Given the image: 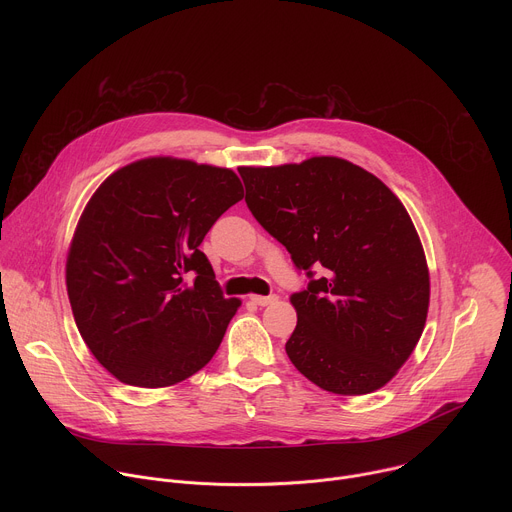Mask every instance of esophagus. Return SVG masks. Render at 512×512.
Listing matches in <instances>:
<instances>
[{
    "instance_id": "1",
    "label": "esophagus",
    "mask_w": 512,
    "mask_h": 512,
    "mask_svg": "<svg viewBox=\"0 0 512 512\" xmlns=\"http://www.w3.org/2000/svg\"><path fill=\"white\" fill-rule=\"evenodd\" d=\"M249 300L257 306H269L277 302V296H249Z\"/></svg>"
}]
</instances>
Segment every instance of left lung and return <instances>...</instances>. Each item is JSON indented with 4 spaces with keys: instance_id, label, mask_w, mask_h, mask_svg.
<instances>
[{
    "instance_id": "8db88e82",
    "label": "left lung",
    "mask_w": 512,
    "mask_h": 512,
    "mask_svg": "<svg viewBox=\"0 0 512 512\" xmlns=\"http://www.w3.org/2000/svg\"><path fill=\"white\" fill-rule=\"evenodd\" d=\"M245 202L310 277L285 352L324 391L385 387L425 328L429 269L403 202L371 172L334 158L243 166ZM325 267L314 280L311 265Z\"/></svg>"
}]
</instances>
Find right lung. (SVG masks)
I'll use <instances>...</instances> for the list:
<instances>
[{"label": "right lung", "instance_id": "add662e5", "mask_svg": "<svg viewBox=\"0 0 512 512\" xmlns=\"http://www.w3.org/2000/svg\"><path fill=\"white\" fill-rule=\"evenodd\" d=\"M241 198L233 170L168 156L131 162L95 190L68 247L66 291L85 344L115 379L172 387L221 346L241 300L223 296L198 247Z\"/></svg>", "mask_w": 512, "mask_h": 512}]
</instances>
